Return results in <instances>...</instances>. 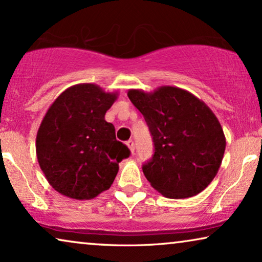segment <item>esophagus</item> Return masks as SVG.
<instances>
[{"label":"esophagus","instance_id":"obj_1","mask_svg":"<svg viewBox=\"0 0 262 262\" xmlns=\"http://www.w3.org/2000/svg\"><path fill=\"white\" fill-rule=\"evenodd\" d=\"M125 144L127 145V148L130 149V151H131V154H134L135 152V143L131 141V139H128V141L125 143Z\"/></svg>","mask_w":262,"mask_h":262}]
</instances>
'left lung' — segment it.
Here are the masks:
<instances>
[{
  "label": "left lung",
  "instance_id": "1",
  "mask_svg": "<svg viewBox=\"0 0 262 262\" xmlns=\"http://www.w3.org/2000/svg\"><path fill=\"white\" fill-rule=\"evenodd\" d=\"M127 96L144 117L155 145L151 161L143 166L150 185L170 199L204 191L217 175L227 145L210 107L171 85L150 93L130 89Z\"/></svg>",
  "mask_w": 262,
  "mask_h": 262
}]
</instances>
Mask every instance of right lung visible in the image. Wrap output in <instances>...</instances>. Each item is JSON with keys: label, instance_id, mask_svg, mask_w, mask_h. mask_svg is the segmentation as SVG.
Wrapping results in <instances>:
<instances>
[{"label": "right lung", "instance_id": "add662e5", "mask_svg": "<svg viewBox=\"0 0 262 262\" xmlns=\"http://www.w3.org/2000/svg\"><path fill=\"white\" fill-rule=\"evenodd\" d=\"M118 93L80 83L60 93L37 132L35 151L46 180L60 194L89 200L107 191L130 150L105 114Z\"/></svg>", "mask_w": 262, "mask_h": 262}]
</instances>
